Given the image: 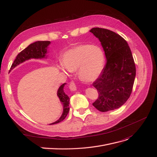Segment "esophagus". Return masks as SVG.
<instances>
[{
	"label": "esophagus",
	"instance_id": "obj_1",
	"mask_svg": "<svg viewBox=\"0 0 157 157\" xmlns=\"http://www.w3.org/2000/svg\"><path fill=\"white\" fill-rule=\"evenodd\" d=\"M69 88H70V90H72V91H75V90H76V89H77L76 85H75V84L74 82H71L70 83Z\"/></svg>",
	"mask_w": 157,
	"mask_h": 157
}]
</instances>
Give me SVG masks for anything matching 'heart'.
<instances>
[{
    "label": "heart",
    "mask_w": 157,
    "mask_h": 157,
    "mask_svg": "<svg viewBox=\"0 0 157 157\" xmlns=\"http://www.w3.org/2000/svg\"><path fill=\"white\" fill-rule=\"evenodd\" d=\"M105 55L97 45L80 44L68 49L62 56L60 70L70 72L78 70L79 78L85 82L97 79L104 67Z\"/></svg>",
    "instance_id": "obj_1"
}]
</instances>
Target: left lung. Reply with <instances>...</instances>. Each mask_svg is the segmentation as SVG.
Listing matches in <instances>:
<instances>
[{
    "instance_id": "1",
    "label": "left lung",
    "mask_w": 157,
    "mask_h": 157,
    "mask_svg": "<svg viewBox=\"0 0 157 157\" xmlns=\"http://www.w3.org/2000/svg\"><path fill=\"white\" fill-rule=\"evenodd\" d=\"M98 38L107 63L99 77L93 83L98 97L93 105L105 112L120 108L129 98L136 77V66L128 43L120 35L108 29H90Z\"/></svg>"
}]
</instances>
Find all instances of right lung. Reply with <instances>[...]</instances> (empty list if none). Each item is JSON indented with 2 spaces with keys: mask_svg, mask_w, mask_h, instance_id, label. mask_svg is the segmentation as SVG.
Masks as SVG:
<instances>
[{
  "mask_svg": "<svg viewBox=\"0 0 157 157\" xmlns=\"http://www.w3.org/2000/svg\"><path fill=\"white\" fill-rule=\"evenodd\" d=\"M50 44H51V42L49 41H37L30 44L27 48L24 49L23 51H21L17 55L16 59H15L13 64H12L10 70H12L19 64L29 59L46 58L47 56H45V55H46L47 53V49ZM65 84L66 83H63L60 85L57 90L58 97L63 105V114L60 116L59 120L50 124H54L61 122L67 117V115L69 112L70 98L68 96L64 91V86Z\"/></svg>",
  "mask_w": 157,
  "mask_h": 157,
  "instance_id": "add662e5",
  "label": "right lung"
}]
</instances>
